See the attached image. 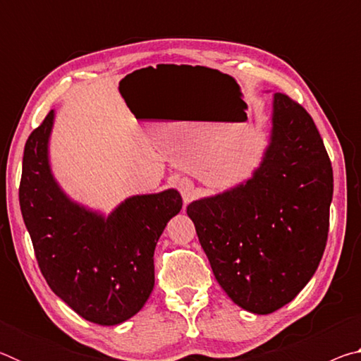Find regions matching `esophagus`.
<instances>
[{"label":"esophagus","instance_id":"obj_1","mask_svg":"<svg viewBox=\"0 0 361 361\" xmlns=\"http://www.w3.org/2000/svg\"><path fill=\"white\" fill-rule=\"evenodd\" d=\"M178 191L181 192V197L185 204H189L194 197V183L188 178H181L178 181Z\"/></svg>","mask_w":361,"mask_h":361}]
</instances>
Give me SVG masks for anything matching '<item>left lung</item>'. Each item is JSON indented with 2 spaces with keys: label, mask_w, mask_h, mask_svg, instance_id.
Here are the masks:
<instances>
[{
  "label": "left lung",
  "mask_w": 361,
  "mask_h": 361,
  "mask_svg": "<svg viewBox=\"0 0 361 361\" xmlns=\"http://www.w3.org/2000/svg\"><path fill=\"white\" fill-rule=\"evenodd\" d=\"M333 169L310 114L276 92L271 140L252 178L188 205L221 288L252 314L296 298L325 252Z\"/></svg>",
  "instance_id": "1"
}]
</instances>
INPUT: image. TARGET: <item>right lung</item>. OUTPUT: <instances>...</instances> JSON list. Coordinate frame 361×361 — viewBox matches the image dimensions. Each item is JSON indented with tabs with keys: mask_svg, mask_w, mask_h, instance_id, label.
I'll use <instances>...</instances> for the list:
<instances>
[{
	"mask_svg": "<svg viewBox=\"0 0 361 361\" xmlns=\"http://www.w3.org/2000/svg\"><path fill=\"white\" fill-rule=\"evenodd\" d=\"M54 111L30 133L19 200L47 285L82 319L119 325L154 288V248L183 200L176 189L132 195L108 216L85 209L59 186L49 164Z\"/></svg>",
	"mask_w": 361,
	"mask_h": 361,
	"instance_id": "1",
	"label": "right lung"
}]
</instances>
